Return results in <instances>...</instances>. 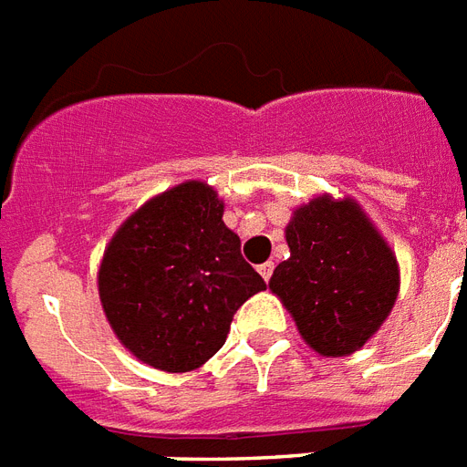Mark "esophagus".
I'll return each mask as SVG.
<instances>
[{
  "label": "esophagus",
  "instance_id": "obj_1",
  "mask_svg": "<svg viewBox=\"0 0 467 467\" xmlns=\"http://www.w3.org/2000/svg\"><path fill=\"white\" fill-rule=\"evenodd\" d=\"M256 271L261 273V278L268 280V278H271V273H273V264H271V261H266V264H261V266H256Z\"/></svg>",
  "mask_w": 467,
  "mask_h": 467
}]
</instances>
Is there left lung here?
<instances>
[{
    "instance_id": "1",
    "label": "left lung",
    "mask_w": 467,
    "mask_h": 467,
    "mask_svg": "<svg viewBox=\"0 0 467 467\" xmlns=\"http://www.w3.org/2000/svg\"><path fill=\"white\" fill-rule=\"evenodd\" d=\"M290 259L268 287L321 358H348L381 328L400 290L391 244L352 196L319 194L285 225Z\"/></svg>"
}]
</instances>
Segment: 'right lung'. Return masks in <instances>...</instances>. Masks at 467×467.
I'll return each instance as SVG.
<instances>
[{
  "label": "right lung",
  "mask_w": 467,
  "mask_h": 467,
  "mask_svg": "<svg viewBox=\"0 0 467 467\" xmlns=\"http://www.w3.org/2000/svg\"><path fill=\"white\" fill-rule=\"evenodd\" d=\"M211 184L187 180L117 227L98 268L102 312L139 362L182 374L221 350L234 312L266 283L223 223Z\"/></svg>",
  "instance_id": "1"
}]
</instances>
